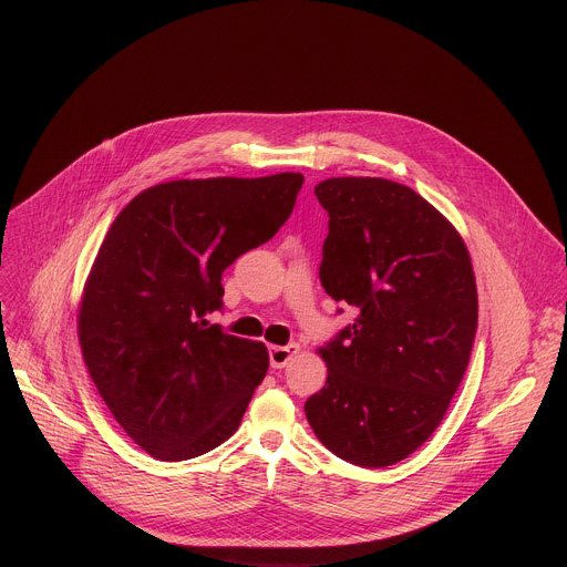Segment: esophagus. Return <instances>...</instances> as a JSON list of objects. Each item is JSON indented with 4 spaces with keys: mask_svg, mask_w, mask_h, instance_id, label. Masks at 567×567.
Wrapping results in <instances>:
<instances>
[{
    "mask_svg": "<svg viewBox=\"0 0 567 567\" xmlns=\"http://www.w3.org/2000/svg\"><path fill=\"white\" fill-rule=\"evenodd\" d=\"M298 346L296 343H291V346H276V348H271V352H269V361H271V368H285L289 361H291V357H296L298 354Z\"/></svg>",
    "mask_w": 567,
    "mask_h": 567,
    "instance_id": "1",
    "label": "esophagus"
}]
</instances>
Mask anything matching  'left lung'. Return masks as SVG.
I'll return each mask as SVG.
<instances>
[{"label": "left lung", "instance_id": "left-lung-1", "mask_svg": "<svg viewBox=\"0 0 567 567\" xmlns=\"http://www.w3.org/2000/svg\"><path fill=\"white\" fill-rule=\"evenodd\" d=\"M313 193L330 217L320 285L359 316L320 348L328 381L305 415L341 460L390 466L433 435L468 365L471 258L451 221L409 186L339 177Z\"/></svg>", "mask_w": 567, "mask_h": 567}]
</instances>
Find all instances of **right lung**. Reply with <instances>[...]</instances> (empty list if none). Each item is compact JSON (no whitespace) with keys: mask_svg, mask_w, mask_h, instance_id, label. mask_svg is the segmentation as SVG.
Returning <instances> with one entry per match:
<instances>
[{"mask_svg":"<svg viewBox=\"0 0 567 567\" xmlns=\"http://www.w3.org/2000/svg\"><path fill=\"white\" fill-rule=\"evenodd\" d=\"M305 177L158 184L114 219L78 313L87 370L121 429L179 462L228 440L267 374L265 343L226 334L221 274L289 219Z\"/></svg>","mask_w":567,"mask_h":567,"instance_id":"1","label":"right lung"}]
</instances>
